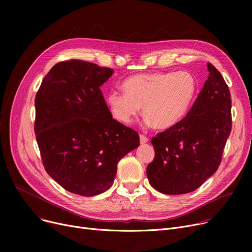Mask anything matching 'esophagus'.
Instances as JSON below:
<instances>
[{"mask_svg": "<svg viewBox=\"0 0 252 252\" xmlns=\"http://www.w3.org/2000/svg\"><path fill=\"white\" fill-rule=\"evenodd\" d=\"M148 141H149V139L146 136L140 135V143L141 144H146V143H148Z\"/></svg>", "mask_w": 252, "mask_h": 252, "instance_id": "34e87169", "label": "esophagus"}]
</instances>
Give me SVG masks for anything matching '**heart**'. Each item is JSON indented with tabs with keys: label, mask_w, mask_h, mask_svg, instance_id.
Segmentation results:
<instances>
[{
	"label": "heart",
	"mask_w": 252,
	"mask_h": 252,
	"mask_svg": "<svg viewBox=\"0 0 252 252\" xmlns=\"http://www.w3.org/2000/svg\"><path fill=\"white\" fill-rule=\"evenodd\" d=\"M123 90L111 91L106 98L114 118L131 124L142 107L148 125L166 129L187 114L196 95L197 84L187 71L157 72L130 76L123 83Z\"/></svg>",
	"instance_id": "obj_1"
}]
</instances>
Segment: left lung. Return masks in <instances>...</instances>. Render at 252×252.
<instances>
[{
	"label": "left lung",
	"mask_w": 252,
	"mask_h": 252,
	"mask_svg": "<svg viewBox=\"0 0 252 252\" xmlns=\"http://www.w3.org/2000/svg\"><path fill=\"white\" fill-rule=\"evenodd\" d=\"M208 78L186 117L157 134L146 173L163 194L190 193L213 176L221 160L232 127L231 94L220 71L207 63Z\"/></svg>",
	"instance_id": "obj_1"
}]
</instances>
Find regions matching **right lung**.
<instances>
[{
    "mask_svg": "<svg viewBox=\"0 0 252 252\" xmlns=\"http://www.w3.org/2000/svg\"><path fill=\"white\" fill-rule=\"evenodd\" d=\"M113 70L69 60L57 63L35 96L34 133L49 176L73 194L95 196L114 182L117 163L139 135L112 118L100 87Z\"/></svg>",
    "mask_w": 252,
    "mask_h": 252,
    "instance_id": "right-lung-1",
    "label": "right lung"
}]
</instances>
